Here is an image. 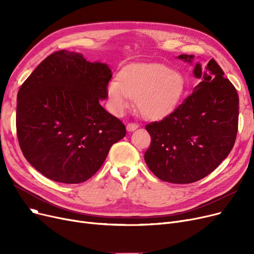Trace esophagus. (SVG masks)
Returning <instances> with one entry per match:
<instances>
[{
  "label": "esophagus",
  "instance_id": "1",
  "mask_svg": "<svg viewBox=\"0 0 254 254\" xmlns=\"http://www.w3.org/2000/svg\"><path fill=\"white\" fill-rule=\"evenodd\" d=\"M138 128V125L136 124H127V131H134Z\"/></svg>",
  "mask_w": 254,
  "mask_h": 254
}]
</instances>
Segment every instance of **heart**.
<instances>
[{
	"label": "heart",
	"instance_id": "1",
	"mask_svg": "<svg viewBox=\"0 0 254 254\" xmlns=\"http://www.w3.org/2000/svg\"><path fill=\"white\" fill-rule=\"evenodd\" d=\"M185 89L181 72L162 64H135L120 72L118 81L108 84L107 96L115 114L124 113L132 99L144 118L157 120L175 110Z\"/></svg>",
	"mask_w": 254,
	"mask_h": 254
}]
</instances>
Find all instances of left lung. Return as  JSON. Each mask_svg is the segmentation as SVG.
<instances>
[{
	"label": "left lung",
	"mask_w": 254,
	"mask_h": 254,
	"mask_svg": "<svg viewBox=\"0 0 254 254\" xmlns=\"http://www.w3.org/2000/svg\"><path fill=\"white\" fill-rule=\"evenodd\" d=\"M179 60L192 64L194 56ZM214 60L194 64L199 83L161 122L146 126L151 143L146 165L163 181L186 184L209 175L229 155L238 131L239 98Z\"/></svg>",
	"instance_id": "1"
}]
</instances>
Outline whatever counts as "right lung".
<instances>
[{
  "mask_svg": "<svg viewBox=\"0 0 254 254\" xmlns=\"http://www.w3.org/2000/svg\"><path fill=\"white\" fill-rule=\"evenodd\" d=\"M109 65L61 50L40 64L17 95L16 129L24 157L50 180L75 184L95 175L126 127L107 112Z\"/></svg>",
  "mask_w": 254,
  "mask_h": 254,
  "instance_id": "obj_1",
  "label": "right lung"
}]
</instances>
